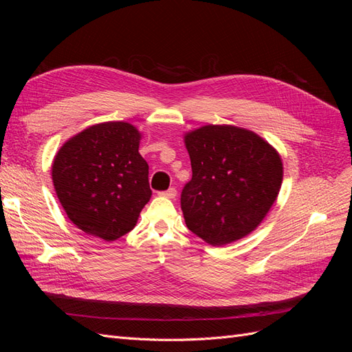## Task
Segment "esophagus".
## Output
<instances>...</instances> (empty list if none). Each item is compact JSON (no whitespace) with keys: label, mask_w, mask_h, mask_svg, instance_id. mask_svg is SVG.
Instances as JSON below:
<instances>
[{"label":"esophagus","mask_w":352,"mask_h":352,"mask_svg":"<svg viewBox=\"0 0 352 352\" xmlns=\"http://www.w3.org/2000/svg\"><path fill=\"white\" fill-rule=\"evenodd\" d=\"M176 189L175 188H170V189H167V190H164V192H160V195L162 197H166V198H170V199H173V198H176Z\"/></svg>","instance_id":"obj_1"}]
</instances>
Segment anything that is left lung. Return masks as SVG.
Segmentation results:
<instances>
[{"mask_svg": "<svg viewBox=\"0 0 352 352\" xmlns=\"http://www.w3.org/2000/svg\"><path fill=\"white\" fill-rule=\"evenodd\" d=\"M184 141L192 166L180 197L188 229L212 247L250 235L279 195V153L260 135L233 124L201 126Z\"/></svg>", "mask_w": 352, "mask_h": 352, "instance_id": "8db88e82", "label": "left lung"}]
</instances>
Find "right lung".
<instances>
[{
  "label": "right lung",
  "instance_id": "right-lung-1",
  "mask_svg": "<svg viewBox=\"0 0 352 352\" xmlns=\"http://www.w3.org/2000/svg\"><path fill=\"white\" fill-rule=\"evenodd\" d=\"M141 138L131 123L104 122L61 145L51 167L52 184L78 229L111 242L136 226L153 195Z\"/></svg>",
  "mask_w": 352,
  "mask_h": 352
}]
</instances>
